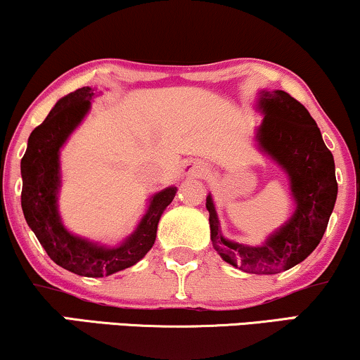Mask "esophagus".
I'll list each match as a JSON object with an SVG mask.
<instances>
[{
  "label": "esophagus",
  "instance_id": "obj_1",
  "mask_svg": "<svg viewBox=\"0 0 360 360\" xmlns=\"http://www.w3.org/2000/svg\"><path fill=\"white\" fill-rule=\"evenodd\" d=\"M184 172H186V174L201 177L207 172V167L201 161H188V162H186V166H184Z\"/></svg>",
  "mask_w": 360,
  "mask_h": 360
}]
</instances>
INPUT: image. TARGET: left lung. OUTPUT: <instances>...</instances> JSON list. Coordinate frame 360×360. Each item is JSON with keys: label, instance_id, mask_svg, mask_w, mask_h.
Instances as JSON below:
<instances>
[{"label": "left lung", "instance_id": "obj_1", "mask_svg": "<svg viewBox=\"0 0 360 360\" xmlns=\"http://www.w3.org/2000/svg\"><path fill=\"white\" fill-rule=\"evenodd\" d=\"M259 108L264 121L257 141L290 177L297 202L294 216L259 248L222 238L211 195L206 198L212 248L229 262L251 274H279L302 262L326 233L338 198L332 153L309 111L285 91H262Z\"/></svg>", "mask_w": 360, "mask_h": 360}]
</instances>
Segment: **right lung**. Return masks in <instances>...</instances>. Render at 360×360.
Returning <instances> with one entry per match:
<instances>
[{"label": "right lung", "mask_w": 360, "mask_h": 360, "mask_svg": "<svg viewBox=\"0 0 360 360\" xmlns=\"http://www.w3.org/2000/svg\"><path fill=\"white\" fill-rule=\"evenodd\" d=\"M93 91L88 86L59 99L46 120L31 133L21 159V207L25 219L58 266L86 277H103L134 266L156 240L159 217L176 195L167 188L153 198L136 233L120 248L106 249L68 233L59 221V148L89 109Z\"/></svg>", "instance_id": "obj_1"}]
</instances>
